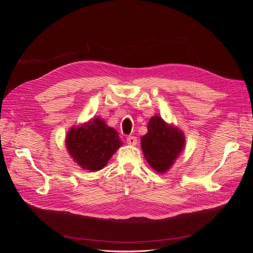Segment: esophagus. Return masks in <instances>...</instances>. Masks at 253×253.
Listing matches in <instances>:
<instances>
[{"mask_svg": "<svg viewBox=\"0 0 253 253\" xmlns=\"http://www.w3.org/2000/svg\"><path fill=\"white\" fill-rule=\"evenodd\" d=\"M126 142L129 145H136L137 144V138L135 136H128L126 138Z\"/></svg>", "mask_w": 253, "mask_h": 253, "instance_id": "1", "label": "esophagus"}]
</instances>
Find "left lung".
Here are the masks:
<instances>
[{
	"mask_svg": "<svg viewBox=\"0 0 253 253\" xmlns=\"http://www.w3.org/2000/svg\"><path fill=\"white\" fill-rule=\"evenodd\" d=\"M143 156L152 169L166 173L186 147V137L177 126L155 115L148 124V133L140 139Z\"/></svg>",
	"mask_w": 253,
	"mask_h": 253,
	"instance_id": "left-lung-1",
	"label": "left lung"
}]
</instances>
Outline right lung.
Masks as SVG:
<instances>
[{
	"label": "right lung",
	"instance_id": "right-lung-1",
	"mask_svg": "<svg viewBox=\"0 0 253 253\" xmlns=\"http://www.w3.org/2000/svg\"><path fill=\"white\" fill-rule=\"evenodd\" d=\"M65 137L66 150L74 162L91 172L103 169L122 145L116 129L100 117L72 126Z\"/></svg>",
	"mask_w": 253,
	"mask_h": 253
}]
</instances>
